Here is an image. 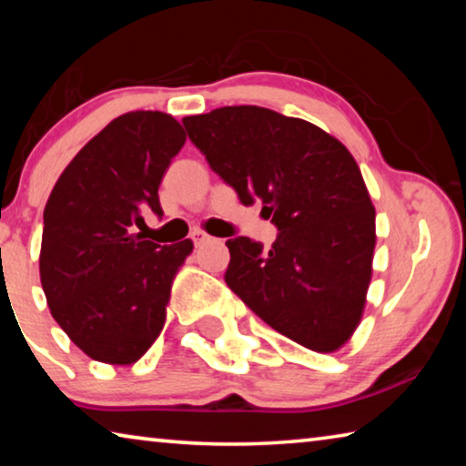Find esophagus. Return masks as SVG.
Returning a JSON list of instances; mask_svg holds the SVG:
<instances>
[{
  "mask_svg": "<svg viewBox=\"0 0 466 466\" xmlns=\"http://www.w3.org/2000/svg\"><path fill=\"white\" fill-rule=\"evenodd\" d=\"M191 240L195 242V247H199V244L209 242V240H211V236H209V234H205L203 230H193V234H191Z\"/></svg>",
  "mask_w": 466,
  "mask_h": 466,
  "instance_id": "1",
  "label": "esophagus"
}]
</instances>
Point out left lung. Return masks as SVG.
<instances>
[{"label":"left lung","mask_w":466,"mask_h":466,"mask_svg":"<svg viewBox=\"0 0 466 466\" xmlns=\"http://www.w3.org/2000/svg\"><path fill=\"white\" fill-rule=\"evenodd\" d=\"M183 125L242 205L261 201L279 230L269 250L247 236L226 242L228 288L291 341L339 350L361 320L376 247V211L350 149L263 106H222Z\"/></svg>","instance_id":"8db88e82"}]
</instances>
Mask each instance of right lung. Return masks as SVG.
Returning a JSON list of instances; mask_svg holds the SVG:
<instances>
[{"label":"right lung","mask_w":466,"mask_h":466,"mask_svg":"<svg viewBox=\"0 0 466 466\" xmlns=\"http://www.w3.org/2000/svg\"><path fill=\"white\" fill-rule=\"evenodd\" d=\"M185 139L160 110L116 116L67 164L45 205L46 304L92 360L136 364L167 320L172 279L193 242L160 247L137 228L146 209L162 216L157 187Z\"/></svg>","instance_id":"right-lung-1"}]
</instances>
